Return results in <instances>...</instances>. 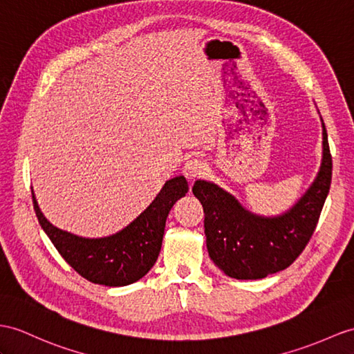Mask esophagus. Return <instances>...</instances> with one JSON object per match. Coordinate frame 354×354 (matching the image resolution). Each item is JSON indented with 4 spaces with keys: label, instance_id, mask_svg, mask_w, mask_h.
<instances>
[{
    "label": "esophagus",
    "instance_id": "1",
    "mask_svg": "<svg viewBox=\"0 0 354 354\" xmlns=\"http://www.w3.org/2000/svg\"><path fill=\"white\" fill-rule=\"evenodd\" d=\"M205 169H207L205 163L201 159L194 158V159L186 160L183 167V174L187 180H195L198 177H201L205 172Z\"/></svg>",
    "mask_w": 354,
    "mask_h": 354
}]
</instances>
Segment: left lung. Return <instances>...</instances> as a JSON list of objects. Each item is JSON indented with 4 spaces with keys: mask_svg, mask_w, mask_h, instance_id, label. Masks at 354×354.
<instances>
[{
    "mask_svg": "<svg viewBox=\"0 0 354 354\" xmlns=\"http://www.w3.org/2000/svg\"><path fill=\"white\" fill-rule=\"evenodd\" d=\"M323 129L320 169L306 192L277 216L252 213L234 195L207 180H196L194 195L204 209V232L210 260L230 278L263 279L296 260L311 239L329 194L332 156Z\"/></svg>",
    "mask_w": 354,
    "mask_h": 354,
    "instance_id": "8db88e82",
    "label": "left lung"
}]
</instances>
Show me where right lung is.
<instances>
[{"instance_id": "right-lung-1", "label": "right lung", "mask_w": 354, "mask_h": 354, "mask_svg": "<svg viewBox=\"0 0 354 354\" xmlns=\"http://www.w3.org/2000/svg\"><path fill=\"white\" fill-rule=\"evenodd\" d=\"M187 191L183 176L168 180L147 209L127 227L96 239L76 236L53 225L41 213L34 192L32 204L40 227L68 266L93 283L124 287L145 277L156 263L168 213Z\"/></svg>"}]
</instances>
